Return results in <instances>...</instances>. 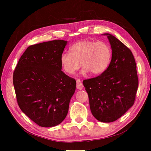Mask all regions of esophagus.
Here are the masks:
<instances>
[{"label":"esophagus","mask_w":151,"mask_h":151,"mask_svg":"<svg viewBox=\"0 0 151 151\" xmlns=\"http://www.w3.org/2000/svg\"><path fill=\"white\" fill-rule=\"evenodd\" d=\"M76 83H77L76 87H77V89L81 90L83 88V84H82L81 81L79 79H77L76 80Z\"/></svg>","instance_id":"obj_1"}]
</instances>
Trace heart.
I'll list each match as a JSON object with an SVG mask.
<instances>
[{
    "instance_id": "heart-1",
    "label": "heart",
    "mask_w": 151,
    "mask_h": 151,
    "mask_svg": "<svg viewBox=\"0 0 151 151\" xmlns=\"http://www.w3.org/2000/svg\"><path fill=\"white\" fill-rule=\"evenodd\" d=\"M70 50V53L64 52L60 57L62 68L68 74L79 69L82 63L83 74L91 72L99 75L106 70L111 60V48L102 41H81L73 45Z\"/></svg>"
}]
</instances>
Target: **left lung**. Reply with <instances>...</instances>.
<instances>
[{"label":"left lung","instance_id":"obj_1","mask_svg":"<svg viewBox=\"0 0 151 151\" xmlns=\"http://www.w3.org/2000/svg\"><path fill=\"white\" fill-rule=\"evenodd\" d=\"M112 49L111 60L103 73L83 81L91 113L101 122L118 120L134 104L139 79L131 50L115 36L105 33Z\"/></svg>","mask_w":151,"mask_h":151}]
</instances>
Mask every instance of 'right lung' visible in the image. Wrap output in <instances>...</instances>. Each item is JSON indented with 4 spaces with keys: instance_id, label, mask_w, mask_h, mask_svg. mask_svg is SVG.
<instances>
[{
    "instance_id": "right-lung-1",
    "label": "right lung",
    "mask_w": 151,
    "mask_h": 151,
    "mask_svg": "<svg viewBox=\"0 0 151 151\" xmlns=\"http://www.w3.org/2000/svg\"><path fill=\"white\" fill-rule=\"evenodd\" d=\"M67 41L31 45L18 61L13 84L21 111L40 127L60 124L68 111L76 81L62 70L60 57Z\"/></svg>"
}]
</instances>
